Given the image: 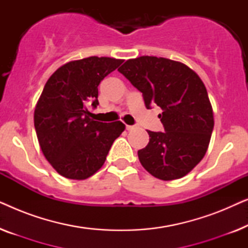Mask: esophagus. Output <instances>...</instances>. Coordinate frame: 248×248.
<instances>
[{"mask_svg": "<svg viewBox=\"0 0 248 248\" xmlns=\"http://www.w3.org/2000/svg\"><path fill=\"white\" fill-rule=\"evenodd\" d=\"M137 126H134V125H126V130L127 131H134Z\"/></svg>", "mask_w": 248, "mask_h": 248, "instance_id": "34e87169", "label": "esophagus"}]
</instances>
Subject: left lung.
Segmentation results:
<instances>
[{
    "instance_id": "left-lung-1",
    "label": "left lung",
    "mask_w": 248,
    "mask_h": 248,
    "mask_svg": "<svg viewBox=\"0 0 248 248\" xmlns=\"http://www.w3.org/2000/svg\"><path fill=\"white\" fill-rule=\"evenodd\" d=\"M118 71L143 94L145 107L155 104L165 132L148 131L149 143L139 160L155 178L172 181L187 175L204 157L215 125L208 91L187 65L155 56L127 60Z\"/></svg>"
}]
</instances>
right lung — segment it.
<instances>
[{"mask_svg": "<svg viewBox=\"0 0 248 248\" xmlns=\"http://www.w3.org/2000/svg\"><path fill=\"white\" fill-rule=\"evenodd\" d=\"M123 60L91 56L59 67L37 101L33 123L40 149L52 167L69 179L83 181L103 167L113 142L125 130L121 121L90 118L98 86Z\"/></svg>", "mask_w": 248, "mask_h": 248, "instance_id": "obj_1", "label": "right lung"}]
</instances>
